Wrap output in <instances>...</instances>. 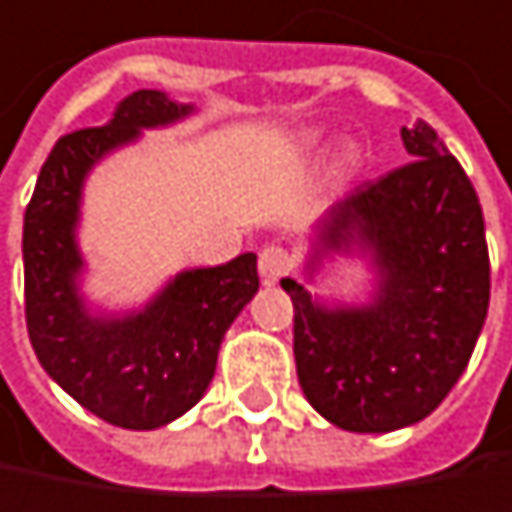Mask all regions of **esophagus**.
Returning a JSON list of instances; mask_svg holds the SVG:
<instances>
[{
  "label": "esophagus",
  "mask_w": 512,
  "mask_h": 512,
  "mask_svg": "<svg viewBox=\"0 0 512 512\" xmlns=\"http://www.w3.org/2000/svg\"><path fill=\"white\" fill-rule=\"evenodd\" d=\"M291 265H294L291 253H288L286 247H280V244H268V247H262V253H259V274H262L265 283L283 280L288 271H291Z\"/></svg>",
  "instance_id": "esophagus-1"
}]
</instances>
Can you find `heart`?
Returning a JSON list of instances; mask_svg holds the SVG:
<instances>
[{"mask_svg": "<svg viewBox=\"0 0 512 512\" xmlns=\"http://www.w3.org/2000/svg\"><path fill=\"white\" fill-rule=\"evenodd\" d=\"M312 144H318V141H312ZM348 161H356V153H348Z\"/></svg>", "mask_w": 512, "mask_h": 512, "instance_id": "b5f03b06", "label": "heart"}]
</instances>
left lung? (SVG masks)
<instances>
[{
	"label": "left lung",
	"mask_w": 512,
	"mask_h": 512,
	"mask_svg": "<svg viewBox=\"0 0 512 512\" xmlns=\"http://www.w3.org/2000/svg\"><path fill=\"white\" fill-rule=\"evenodd\" d=\"M401 138L413 161L333 203L306 265L312 274L333 253L371 256V303L327 306L283 280L300 389L353 433L430 416L466 371L489 306L483 212L466 170L421 120Z\"/></svg>",
	"instance_id": "left-lung-1"
}]
</instances>
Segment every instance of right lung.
Returning a JSON list of instances; mask_svg holds the SVG:
<instances>
[{
    "label": "right lung",
    "mask_w": 512,
    "mask_h": 512,
    "mask_svg": "<svg viewBox=\"0 0 512 512\" xmlns=\"http://www.w3.org/2000/svg\"><path fill=\"white\" fill-rule=\"evenodd\" d=\"M194 105L135 91L105 126L79 129L43 161L23 221L26 324L43 371L85 410L126 430H156L188 413L209 389L229 324L259 291L256 253L176 274L126 315H94L79 294L85 259L76 226L96 161L170 126Z\"/></svg>",
    "instance_id": "add662e5"
}]
</instances>
